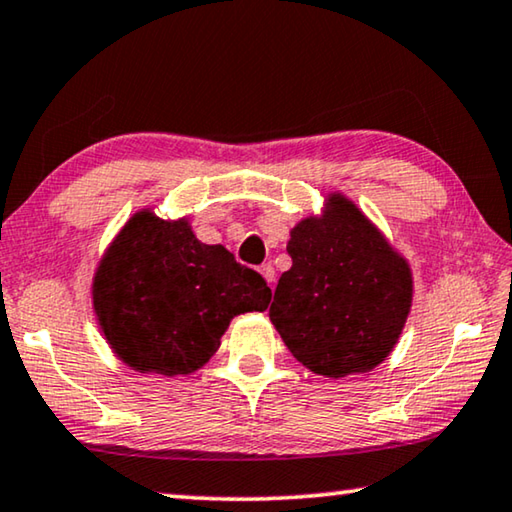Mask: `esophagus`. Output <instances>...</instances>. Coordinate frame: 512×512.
<instances>
[{
	"label": "esophagus",
	"mask_w": 512,
	"mask_h": 512,
	"mask_svg": "<svg viewBox=\"0 0 512 512\" xmlns=\"http://www.w3.org/2000/svg\"><path fill=\"white\" fill-rule=\"evenodd\" d=\"M258 272H261V277L272 286V283H274V267L270 263H265V265L258 267Z\"/></svg>",
	"instance_id": "1"
}]
</instances>
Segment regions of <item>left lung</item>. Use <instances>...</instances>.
Here are the masks:
<instances>
[{"instance_id": "1", "label": "left lung", "mask_w": 512, "mask_h": 512, "mask_svg": "<svg viewBox=\"0 0 512 512\" xmlns=\"http://www.w3.org/2000/svg\"><path fill=\"white\" fill-rule=\"evenodd\" d=\"M270 320L297 361L332 377L368 373L396 348L412 309L407 258L343 192L290 229Z\"/></svg>"}]
</instances>
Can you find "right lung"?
I'll use <instances>...</instances> for the list:
<instances>
[{"instance_id": "right-lung-1", "label": "right lung", "mask_w": 512, "mask_h": 512, "mask_svg": "<svg viewBox=\"0 0 512 512\" xmlns=\"http://www.w3.org/2000/svg\"><path fill=\"white\" fill-rule=\"evenodd\" d=\"M270 288L187 217L141 208L100 256L93 313L116 357L137 373L190 375L215 355L235 316L265 311Z\"/></svg>"}]
</instances>
